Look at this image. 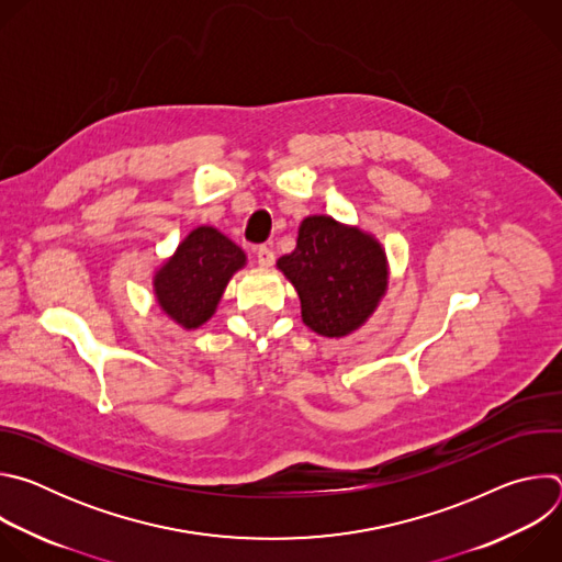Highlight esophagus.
<instances>
[{
	"instance_id": "1",
	"label": "esophagus",
	"mask_w": 562,
	"mask_h": 562,
	"mask_svg": "<svg viewBox=\"0 0 562 562\" xmlns=\"http://www.w3.org/2000/svg\"><path fill=\"white\" fill-rule=\"evenodd\" d=\"M256 258H258L260 267H271V265L276 262V254H273V249H269V247H258Z\"/></svg>"
}]
</instances>
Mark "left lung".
Segmentation results:
<instances>
[{"label": "left lung", "instance_id": "1", "mask_svg": "<svg viewBox=\"0 0 562 562\" xmlns=\"http://www.w3.org/2000/svg\"><path fill=\"white\" fill-rule=\"evenodd\" d=\"M295 286L302 323L327 338L360 329L386 291V256L378 239L329 215H308L297 245L278 260Z\"/></svg>", "mask_w": 562, "mask_h": 562}]
</instances>
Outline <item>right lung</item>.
<instances>
[{"label":"right lung","mask_w":562,"mask_h":562,"mask_svg":"<svg viewBox=\"0 0 562 562\" xmlns=\"http://www.w3.org/2000/svg\"><path fill=\"white\" fill-rule=\"evenodd\" d=\"M245 251L213 226L193 228L176 254L155 271L157 304L184 329H198L215 313L217 302Z\"/></svg>","instance_id":"obj_1"}]
</instances>
